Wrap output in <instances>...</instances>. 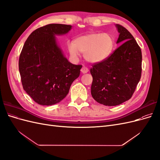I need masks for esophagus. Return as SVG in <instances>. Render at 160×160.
<instances>
[{
  "instance_id": "obj_1",
  "label": "esophagus",
  "mask_w": 160,
  "mask_h": 160,
  "mask_svg": "<svg viewBox=\"0 0 160 160\" xmlns=\"http://www.w3.org/2000/svg\"><path fill=\"white\" fill-rule=\"evenodd\" d=\"M81 72H83V73L85 74V73H87V72H88L89 71V69H88V67H86L83 66V67L81 68Z\"/></svg>"
}]
</instances>
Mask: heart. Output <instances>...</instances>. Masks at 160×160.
Masks as SVG:
<instances>
[{
	"instance_id": "b5f03b06",
	"label": "heart",
	"mask_w": 160,
	"mask_h": 160,
	"mask_svg": "<svg viewBox=\"0 0 160 160\" xmlns=\"http://www.w3.org/2000/svg\"><path fill=\"white\" fill-rule=\"evenodd\" d=\"M114 45V38L110 34L94 32L77 37L68 44V51L74 59L78 58L80 52L87 61L95 64L108 59Z\"/></svg>"
}]
</instances>
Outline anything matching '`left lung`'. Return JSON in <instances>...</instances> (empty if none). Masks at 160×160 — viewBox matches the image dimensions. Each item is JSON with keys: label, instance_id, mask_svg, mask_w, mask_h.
<instances>
[{"label": "left lung", "instance_id": "left-lung-1", "mask_svg": "<svg viewBox=\"0 0 160 160\" xmlns=\"http://www.w3.org/2000/svg\"><path fill=\"white\" fill-rule=\"evenodd\" d=\"M122 44L107 59L92 66L91 93L101 104L115 106L129 100L142 75V51L134 37L122 25H115Z\"/></svg>", "mask_w": 160, "mask_h": 160}]
</instances>
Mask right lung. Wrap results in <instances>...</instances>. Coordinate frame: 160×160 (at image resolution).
Instances as JSON below:
<instances>
[{
  "instance_id": "right-lung-1",
  "label": "right lung",
  "mask_w": 160,
  "mask_h": 160,
  "mask_svg": "<svg viewBox=\"0 0 160 160\" xmlns=\"http://www.w3.org/2000/svg\"><path fill=\"white\" fill-rule=\"evenodd\" d=\"M71 28V25L49 24L34 31L24 44L18 61L22 88L38 104L59 103L80 75L82 65L67 60L55 37Z\"/></svg>"
}]
</instances>
